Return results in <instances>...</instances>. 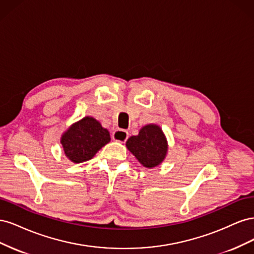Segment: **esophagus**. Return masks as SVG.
<instances>
[{"label": "esophagus", "mask_w": 254, "mask_h": 254, "mask_svg": "<svg viewBox=\"0 0 254 254\" xmlns=\"http://www.w3.org/2000/svg\"><path fill=\"white\" fill-rule=\"evenodd\" d=\"M112 139L117 142H121V143H125L128 139V132L125 131L123 129H118L115 130L112 134Z\"/></svg>", "instance_id": "34e87169"}]
</instances>
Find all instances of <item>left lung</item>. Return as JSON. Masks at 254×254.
I'll return each mask as SVG.
<instances>
[{"label":"left lung","instance_id":"8db88e82","mask_svg":"<svg viewBox=\"0 0 254 254\" xmlns=\"http://www.w3.org/2000/svg\"><path fill=\"white\" fill-rule=\"evenodd\" d=\"M126 146L137 161L147 168L162 163L168 148L162 129L155 124L146 125L140 130L139 134L130 136Z\"/></svg>","mask_w":254,"mask_h":254}]
</instances>
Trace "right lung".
Instances as JSON below:
<instances>
[{"instance_id": "obj_1", "label": "right lung", "mask_w": 254, "mask_h": 254, "mask_svg": "<svg viewBox=\"0 0 254 254\" xmlns=\"http://www.w3.org/2000/svg\"><path fill=\"white\" fill-rule=\"evenodd\" d=\"M110 133L94 118L86 117L74 123L61 135L64 155L74 163H81L95 156L110 142Z\"/></svg>"}]
</instances>
